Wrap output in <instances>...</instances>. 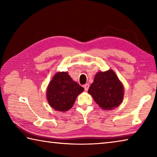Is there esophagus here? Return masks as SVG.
I'll use <instances>...</instances> for the list:
<instances>
[{
	"label": "esophagus",
	"mask_w": 157,
	"mask_h": 157,
	"mask_svg": "<svg viewBox=\"0 0 157 157\" xmlns=\"http://www.w3.org/2000/svg\"><path fill=\"white\" fill-rule=\"evenodd\" d=\"M84 90L85 91H88V89L89 88V84H86L84 85Z\"/></svg>",
	"instance_id": "obj_1"
}]
</instances>
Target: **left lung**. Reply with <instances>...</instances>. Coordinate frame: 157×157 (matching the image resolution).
I'll list each match as a JSON object with an SVG mask.
<instances>
[{
  "label": "left lung",
  "instance_id": "obj_1",
  "mask_svg": "<svg viewBox=\"0 0 157 157\" xmlns=\"http://www.w3.org/2000/svg\"><path fill=\"white\" fill-rule=\"evenodd\" d=\"M95 102L106 110L118 107L123 98V86L113 71L99 72L89 89Z\"/></svg>",
  "mask_w": 157,
  "mask_h": 157
}]
</instances>
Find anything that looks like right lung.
I'll return each instance as SVG.
<instances>
[{
  "label": "right lung",
  "instance_id": "right-lung-1",
  "mask_svg": "<svg viewBox=\"0 0 157 157\" xmlns=\"http://www.w3.org/2000/svg\"><path fill=\"white\" fill-rule=\"evenodd\" d=\"M83 91V87L74 82L67 73H57L47 89V100L55 110L66 111L73 107L78 95Z\"/></svg>",
  "mask_w": 157,
  "mask_h": 157
}]
</instances>
